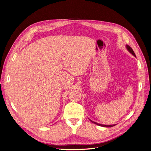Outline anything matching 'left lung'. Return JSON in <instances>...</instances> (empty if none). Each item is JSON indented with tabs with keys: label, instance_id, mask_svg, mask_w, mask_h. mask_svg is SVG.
Segmentation results:
<instances>
[{
	"label": "left lung",
	"instance_id": "left-lung-1",
	"mask_svg": "<svg viewBox=\"0 0 151 151\" xmlns=\"http://www.w3.org/2000/svg\"><path fill=\"white\" fill-rule=\"evenodd\" d=\"M126 48H127V49L128 51H129L130 53H132V55H134V57H136V56H135V53H134V52L133 51V50L132 49V48H131L130 47H129V45H126ZM89 120H90V119H89ZM91 122H93V123H95L96 125H99V126L103 127H113V126L116 125L115 124V125H106L100 124V123H96V122H93V121H92V120H91Z\"/></svg>",
	"mask_w": 151,
	"mask_h": 151
}]
</instances>
